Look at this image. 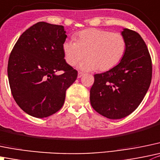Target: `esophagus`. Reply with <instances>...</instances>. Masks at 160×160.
Segmentation results:
<instances>
[{
  "mask_svg": "<svg viewBox=\"0 0 160 160\" xmlns=\"http://www.w3.org/2000/svg\"><path fill=\"white\" fill-rule=\"evenodd\" d=\"M83 76V72H78V76H77V77H78V78H80V77H82Z\"/></svg>",
  "mask_w": 160,
  "mask_h": 160,
  "instance_id": "esophagus-1",
  "label": "esophagus"
}]
</instances>
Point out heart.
<instances>
[{"label": "heart", "mask_w": 160, "mask_h": 160, "mask_svg": "<svg viewBox=\"0 0 160 160\" xmlns=\"http://www.w3.org/2000/svg\"><path fill=\"white\" fill-rule=\"evenodd\" d=\"M127 48L126 40L119 33L99 29H88L76 34V41L66 40L62 51L66 62L75 66L83 57L87 59L78 65L81 71H108L123 59Z\"/></svg>", "instance_id": "1"}]
</instances>
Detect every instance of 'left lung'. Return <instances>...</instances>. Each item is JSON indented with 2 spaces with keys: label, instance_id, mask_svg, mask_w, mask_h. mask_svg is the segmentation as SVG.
<instances>
[{
  "label": "left lung",
  "instance_id": "obj_1",
  "mask_svg": "<svg viewBox=\"0 0 160 160\" xmlns=\"http://www.w3.org/2000/svg\"><path fill=\"white\" fill-rule=\"evenodd\" d=\"M127 48L120 62L112 69L94 75L90 91L91 106L111 119H122L138 107L152 80V60L145 41L135 31L123 29Z\"/></svg>",
  "mask_w": 160,
  "mask_h": 160
}]
</instances>
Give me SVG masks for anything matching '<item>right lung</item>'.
I'll return each instance as SVG.
<instances>
[{
	"label": "right lung",
	"mask_w": 160,
	"mask_h": 160,
	"mask_svg": "<svg viewBox=\"0 0 160 160\" xmlns=\"http://www.w3.org/2000/svg\"><path fill=\"white\" fill-rule=\"evenodd\" d=\"M64 26L40 22L26 29L12 51L8 77L14 99L27 114L44 118L62 107L77 71L65 60ZM62 70L61 75L56 74Z\"/></svg>",
	"instance_id": "add662e5"
}]
</instances>
